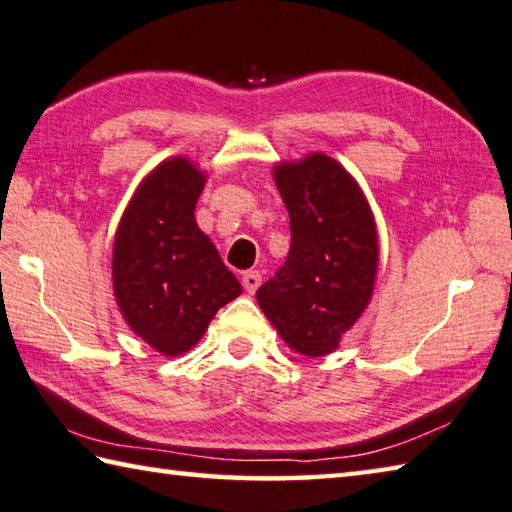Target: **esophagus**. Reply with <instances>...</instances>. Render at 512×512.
<instances>
[{
  "mask_svg": "<svg viewBox=\"0 0 512 512\" xmlns=\"http://www.w3.org/2000/svg\"><path fill=\"white\" fill-rule=\"evenodd\" d=\"M260 281H263V276H260V272H245L243 274V287H245V292L247 294H254L256 289L260 287Z\"/></svg>",
  "mask_w": 512,
  "mask_h": 512,
  "instance_id": "esophagus-1",
  "label": "esophagus"
}]
</instances>
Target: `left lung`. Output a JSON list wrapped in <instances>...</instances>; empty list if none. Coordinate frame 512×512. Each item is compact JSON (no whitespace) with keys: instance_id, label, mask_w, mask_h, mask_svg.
Returning a JSON list of instances; mask_svg holds the SVG:
<instances>
[{"instance_id":"1","label":"left lung","mask_w":512,"mask_h":512,"mask_svg":"<svg viewBox=\"0 0 512 512\" xmlns=\"http://www.w3.org/2000/svg\"><path fill=\"white\" fill-rule=\"evenodd\" d=\"M274 178L292 245L256 301L292 350L330 354L370 303L379 260L372 211L350 173L323 153L276 167Z\"/></svg>"}]
</instances>
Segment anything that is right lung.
Masks as SVG:
<instances>
[{
	"label": "right lung",
	"mask_w": 512,
	"mask_h": 512,
	"mask_svg": "<svg viewBox=\"0 0 512 512\" xmlns=\"http://www.w3.org/2000/svg\"><path fill=\"white\" fill-rule=\"evenodd\" d=\"M202 185V173L185 158L162 162L144 178L115 234L120 312L165 356L194 347L220 307L243 292L196 225Z\"/></svg>",
	"instance_id": "add662e5"
}]
</instances>
